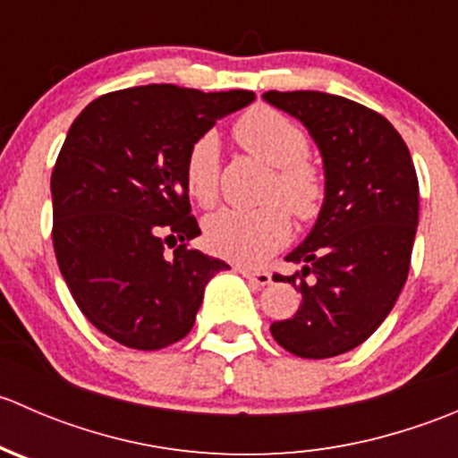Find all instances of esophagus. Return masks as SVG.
<instances>
[{
    "mask_svg": "<svg viewBox=\"0 0 458 458\" xmlns=\"http://www.w3.org/2000/svg\"><path fill=\"white\" fill-rule=\"evenodd\" d=\"M239 275H243L246 279H250L252 284L257 285H267L272 281V275L267 270H255V267H246V266H237Z\"/></svg>",
    "mask_w": 458,
    "mask_h": 458,
    "instance_id": "esophagus-1",
    "label": "esophagus"
}]
</instances>
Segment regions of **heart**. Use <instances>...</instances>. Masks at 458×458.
<instances>
[{"mask_svg":"<svg viewBox=\"0 0 458 458\" xmlns=\"http://www.w3.org/2000/svg\"><path fill=\"white\" fill-rule=\"evenodd\" d=\"M233 135L252 157L275 168L270 199L284 201L299 219H312L323 201V179L306 157L310 152L306 132L285 114L257 106L234 123ZM188 192L201 206H212L219 186V143L215 135H201L191 146L183 164ZM290 237V216L279 203L259 210L224 208L206 221V239L216 255L239 263H261Z\"/></svg>","mask_w":458,"mask_h":458,"instance_id":"1","label":"heart"}]
</instances>
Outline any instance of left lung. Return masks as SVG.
<instances>
[{"instance_id": "left-lung-1", "label": "left lung", "mask_w": 458, "mask_h": 458, "mask_svg": "<svg viewBox=\"0 0 458 458\" xmlns=\"http://www.w3.org/2000/svg\"><path fill=\"white\" fill-rule=\"evenodd\" d=\"M263 99L306 126L326 177L315 225L285 257L301 270L281 276L301 308L270 332L297 357H336L381 326L408 279L419 224L412 157L386 117L345 97L270 90Z\"/></svg>"}]
</instances>
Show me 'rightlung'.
Returning <instances> with one entry per match:
<instances>
[{
	"instance_id": "add662e5",
	"label": "right lung",
	"mask_w": 458,
	"mask_h": 458,
	"mask_svg": "<svg viewBox=\"0 0 458 458\" xmlns=\"http://www.w3.org/2000/svg\"><path fill=\"white\" fill-rule=\"evenodd\" d=\"M252 101L250 90L150 84L101 95L72 122L50 177L55 255L80 310L117 344L161 350L183 339L208 281L230 267L186 246L201 230L183 164L192 143Z\"/></svg>"
}]
</instances>
